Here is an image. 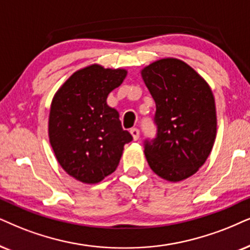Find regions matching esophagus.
Returning <instances> with one entry per match:
<instances>
[{
    "label": "esophagus",
    "mask_w": 250,
    "mask_h": 250,
    "mask_svg": "<svg viewBox=\"0 0 250 250\" xmlns=\"http://www.w3.org/2000/svg\"><path fill=\"white\" fill-rule=\"evenodd\" d=\"M130 134H131L132 140L134 141H137L138 138H140V130H138L137 128H132L130 130Z\"/></svg>",
    "instance_id": "esophagus-1"
}]
</instances>
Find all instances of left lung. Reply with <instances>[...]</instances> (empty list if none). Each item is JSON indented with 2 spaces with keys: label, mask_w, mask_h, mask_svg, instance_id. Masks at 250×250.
Masks as SVG:
<instances>
[{
  "label": "left lung",
  "mask_w": 250,
  "mask_h": 250,
  "mask_svg": "<svg viewBox=\"0 0 250 250\" xmlns=\"http://www.w3.org/2000/svg\"><path fill=\"white\" fill-rule=\"evenodd\" d=\"M141 75L156 103L157 137L145 142L147 164L164 180L182 181L203 166L213 147V93L204 78L179 59L158 60Z\"/></svg>",
  "instance_id": "obj_1"
}]
</instances>
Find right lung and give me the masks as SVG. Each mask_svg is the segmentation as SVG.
<instances>
[{
  "mask_svg": "<svg viewBox=\"0 0 250 250\" xmlns=\"http://www.w3.org/2000/svg\"><path fill=\"white\" fill-rule=\"evenodd\" d=\"M125 69L91 64L74 72L56 91L48 120L49 143L63 169L92 185L118 168L123 146L132 140L108 94L127 76Z\"/></svg>",
  "mask_w": 250,
  "mask_h": 250,
  "instance_id": "1",
  "label": "right lung"
}]
</instances>
